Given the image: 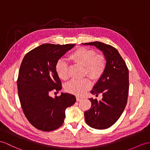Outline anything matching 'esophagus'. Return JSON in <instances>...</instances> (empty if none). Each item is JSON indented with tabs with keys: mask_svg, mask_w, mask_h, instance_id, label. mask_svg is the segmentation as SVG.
<instances>
[{
	"mask_svg": "<svg viewBox=\"0 0 150 150\" xmlns=\"http://www.w3.org/2000/svg\"><path fill=\"white\" fill-rule=\"evenodd\" d=\"M82 100V98L80 97H76V101H80Z\"/></svg>",
	"mask_w": 150,
	"mask_h": 150,
	"instance_id": "34e87169",
	"label": "esophagus"
}]
</instances>
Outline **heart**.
<instances>
[{"mask_svg":"<svg viewBox=\"0 0 150 150\" xmlns=\"http://www.w3.org/2000/svg\"><path fill=\"white\" fill-rule=\"evenodd\" d=\"M68 59L72 63L84 67V75L93 80H98L104 74L106 67L105 57L96 54L94 49L80 47L74 50ZM56 72L61 80H67L69 78L68 64L63 60L57 61L55 65ZM91 82L89 79L82 80H72L67 84L66 91L76 96H82L90 89Z\"/></svg>","mask_w":150,"mask_h":150,"instance_id":"1","label":"heart"}]
</instances>
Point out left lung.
<instances>
[{
	"label": "left lung",
	"mask_w": 150,
	"mask_h": 150,
	"mask_svg": "<svg viewBox=\"0 0 150 150\" xmlns=\"http://www.w3.org/2000/svg\"><path fill=\"white\" fill-rule=\"evenodd\" d=\"M82 44L95 46L103 51L106 58L104 74L91 91L96 96L102 94L103 98L99 101L90 98L91 107L84 113L88 125L96 129H106L118 120L125 108L129 93V70L118 51L112 45L100 42Z\"/></svg>",
	"instance_id": "left-lung-1"
}]
</instances>
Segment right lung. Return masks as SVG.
Listing matches in <instances>:
<instances>
[{"instance_id":"add662e5","label":"right lung","mask_w":150,"mask_h":150,"mask_svg":"<svg viewBox=\"0 0 150 150\" xmlns=\"http://www.w3.org/2000/svg\"><path fill=\"white\" fill-rule=\"evenodd\" d=\"M74 44H44L23 57L17 80L18 96L25 117L33 127L52 131L63 125L65 110L76 101L74 95L61 93L52 98V91L62 89L55 65Z\"/></svg>"}]
</instances>
